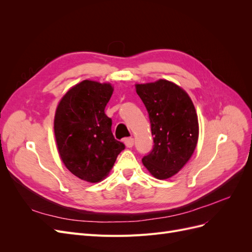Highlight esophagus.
<instances>
[{
    "instance_id": "obj_1",
    "label": "esophagus",
    "mask_w": 252,
    "mask_h": 252,
    "mask_svg": "<svg viewBox=\"0 0 252 252\" xmlns=\"http://www.w3.org/2000/svg\"><path fill=\"white\" fill-rule=\"evenodd\" d=\"M124 142H125V145L128 148H131L133 146V144H134L133 138H127V139L124 140Z\"/></svg>"
}]
</instances>
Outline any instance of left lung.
I'll return each mask as SVG.
<instances>
[{"label":"left lung","instance_id":"obj_1","mask_svg":"<svg viewBox=\"0 0 252 252\" xmlns=\"http://www.w3.org/2000/svg\"><path fill=\"white\" fill-rule=\"evenodd\" d=\"M135 87L147 109L155 143L142 162L157 179H168L183 168L196 146L199 123L193 103L181 87L166 80Z\"/></svg>","mask_w":252,"mask_h":252}]
</instances>
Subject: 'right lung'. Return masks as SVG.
Masks as SVG:
<instances>
[{"label":"right lung","mask_w":252,"mask_h":252,"mask_svg":"<svg viewBox=\"0 0 252 252\" xmlns=\"http://www.w3.org/2000/svg\"><path fill=\"white\" fill-rule=\"evenodd\" d=\"M112 91L110 84L85 80L68 91L56 111L60 157L71 173L90 183L103 180L125 149L114 139L112 120L105 113Z\"/></svg>","instance_id":"1"}]
</instances>
